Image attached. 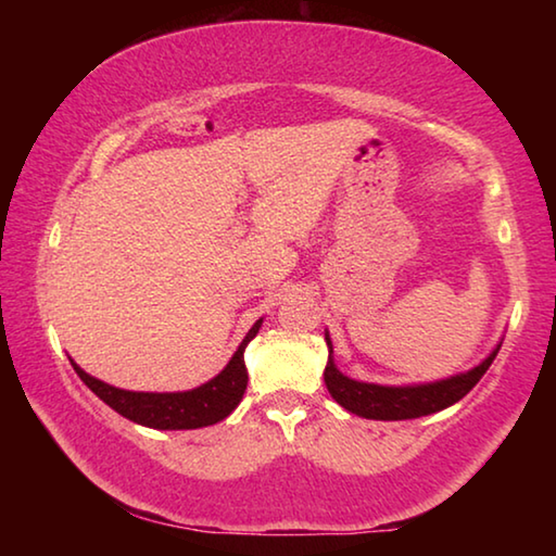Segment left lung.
<instances>
[{
  "label": "left lung",
  "instance_id": "obj_1",
  "mask_svg": "<svg viewBox=\"0 0 556 556\" xmlns=\"http://www.w3.org/2000/svg\"><path fill=\"white\" fill-rule=\"evenodd\" d=\"M326 345H328V363L324 370V382L331 397L341 404L343 409L357 414L365 419H380V421H400V419H417L427 417L451 407L460 397L476 388V382L483 378L485 370L491 368L495 361L501 343H497L491 355L485 357L466 372L451 375L444 380L434 382H419V384H375V382H361L343 375L333 363V343L331 336L326 331Z\"/></svg>",
  "mask_w": 556,
  "mask_h": 556
}]
</instances>
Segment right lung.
Wrapping results in <instances>:
<instances>
[{
	"instance_id": "right-lung-1",
	"label": "right lung",
	"mask_w": 556,
	"mask_h": 556,
	"mask_svg": "<svg viewBox=\"0 0 556 556\" xmlns=\"http://www.w3.org/2000/svg\"><path fill=\"white\" fill-rule=\"evenodd\" d=\"M262 318L242 338L238 351L232 353L230 363L215 375L213 380L203 382L201 388L186 392H131L119 390L112 384L92 378L78 363L71 361L73 370L98 397L110 404L112 409L129 421L149 429H201L218 425L238 407L244 390H248V368H244V348L260 333Z\"/></svg>"
}]
</instances>
